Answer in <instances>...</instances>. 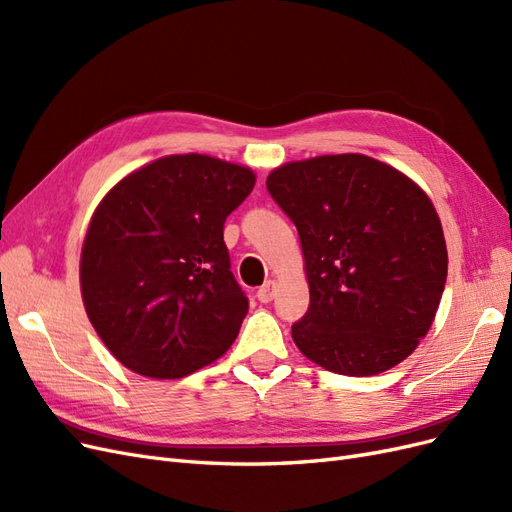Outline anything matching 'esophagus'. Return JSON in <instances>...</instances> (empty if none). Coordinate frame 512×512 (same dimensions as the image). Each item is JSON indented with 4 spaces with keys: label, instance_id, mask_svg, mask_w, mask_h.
Listing matches in <instances>:
<instances>
[{
    "label": "esophagus",
    "instance_id": "esophagus-1",
    "mask_svg": "<svg viewBox=\"0 0 512 512\" xmlns=\"http://www.w3.org/2000/svg\"><path fill=\"white\" fill-rule=\"evenodd\" d=\"M256 297H258L260 303H271L273 297H275V282L269 280V282L262 284V286L258 288V292H256Z\"/></svg>",
    "mask_w": 512,
    "mask_h": 512
}]
</instances>
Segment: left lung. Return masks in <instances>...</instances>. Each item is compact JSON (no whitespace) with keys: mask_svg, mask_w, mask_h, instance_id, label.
Masks as SVG:
<instances>
[{"mask_svg":"<svg viewBox=\"0 0 512 512\" xmlns=\"http://www.w3.org/2000/svg\"><path fill=\"white\" fill-rule=\"evenodd\" d=\"M267 190L299 230L309 307L292 339L344 376L401 363L431 327L448 256L436 209L418 185L361 153L290 162Z\"/></svg>","mask_w":512,"mask_h":512,"instance_id":"left-lung-1","label":"left lung"}]
</instances>
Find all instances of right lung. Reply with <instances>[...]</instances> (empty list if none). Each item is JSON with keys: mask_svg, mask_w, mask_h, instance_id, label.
<instances>
[{"mask_svg": "<svg viewBox=\"0 0 512 512\" xmlns=\"http://www.w3.org/2000/svg\"><path fill=\"white\" fill-rule=\"evenodd\" d=\"M250 168L168 156L121 179L91 218L81 254L87 316L115 359L183 378L235 342L247 314L224 222L254 190Z\"/></svg>", "mask_w": 512, "mask_h": 512, "instance_id": "obj_1", "label": "right lung"}]
</instances>
